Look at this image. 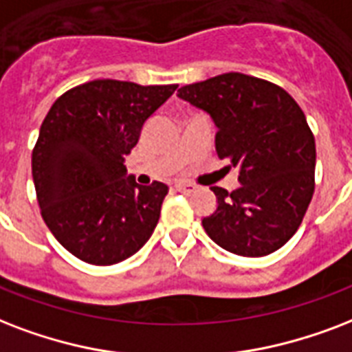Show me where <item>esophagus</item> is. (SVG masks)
Masks as SVG:
<instances>
[{
	"instance_id": "esophagus-1",
	"label": "esophagus",
	"mask_w": 352,
	"mask_h": 352,
	"mask_svg": "<svg viewBox=\"0 0 352 352\" xmlns=\"http://www.w3.org/2000/svg\"><path fill=\"white\" fill-rule=\"evenodd\" d=\"M176 190H179V192H185V195H189V192H195L198 187H196L195 184H189V182H176Z\"/></svg>"
}]
</instances>
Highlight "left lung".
<instances>
[{
    "label": "left lung",
    "instance_id": "8db88e82",
    "mask_svg": "<svg viewBox=\"0 0 352 352\" xmlns=\"http://www.w3.org/2000/svg\"><path fill=\"white\" fill-rule=\"evenodd\" d=\"M211 117L220 160L239 167L241 187H211L217 209L201 219L209 239L242 257H263L298 231L314 195L316 143L299 104L279 86L224 73L178 89Z\"/></svg>",
    "mask_w": 352,
    "mask_h": 352
}]
</instances>
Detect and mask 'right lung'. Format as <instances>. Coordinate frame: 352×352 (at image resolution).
I'll use <instances>...</instances> for the list:
<instances>
[{
    "mask_svg": "<svg viewBox=\"0 0 352 352\" xmlns=\"http://www.w3.org/2000/svg\"><path fill=\"white\" fill-rule=\"evenodd\" d=\"M176 88L91 80L65 91L43 119L32 151L38 204L54 239L84 263H121L156 230L168 187L135 184L124 156Z\"/></svg>",
    "mask_w": 352,
    "mask_h": 352,
    "instance_id": "right-lung-1",
    "label": "right lung"
}]
</instances>
